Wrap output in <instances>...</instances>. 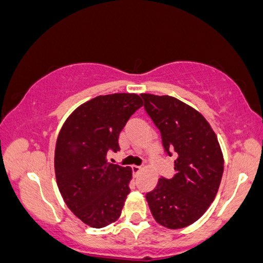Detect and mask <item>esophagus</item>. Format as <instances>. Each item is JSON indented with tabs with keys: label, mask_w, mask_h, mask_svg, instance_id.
I'll return each instance as SVG.
<instances>
[{
	"label": "esophagus",
	"mask_w": 263,
	"mask_h": 263,
	"mask_svg": "<svg viewBox=\"0 0 263 263\" xmlns=\"http://www.w3.org/2000/svg\"><path fill=\"white\" fill-rule=\"evenodd\" d=\"M141 171L142 168L138 167V165H132V172H134V174H138Z\"/></svg>",
	"instance_id": "34e87169"
}]
</instances>
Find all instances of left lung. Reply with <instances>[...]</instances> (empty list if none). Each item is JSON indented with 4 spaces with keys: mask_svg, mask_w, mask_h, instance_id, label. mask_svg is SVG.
Masks as SVG:
<instances>
[{
    "mask_svg": "<svg viewBox=\"0 0 263 263\" xmlns=\"http://www.w3.org/2000/svg\"><path fill=\"white\" fill-rule=\"evenodd\" d=\"M141 96L164 149L177 156L174 176L161 178L146 195L151 213L171 230L186 228L204 215L218 194L224 173L218 137L203 115L183 101L168 95Z\"/></svg>",
    "mask_w": 263,
    "mask_h": 263,
    "instance_id": "1",
    "label": "left lung"
}]
</instances>
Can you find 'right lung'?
<instances>
[{
  "label": "right lung",
  "instance_id": "right-lung-1",
  "mask_svg": "<svg viewBox=\"0 0 263 263\" xmlns=\"http://www.w3.org/2000/svg\"><path fill=\"white\" fill-rule=\"evenodd\" d=\"M143 106L137 93L100 95L69 115L57 138L54 171L65 204L84 224L101 229L121 215L132 170L107 162L120 151L119 136Z\"/></svg>",
  "mask_w": 263,
  "mask_h": 263
}]
</instances>
